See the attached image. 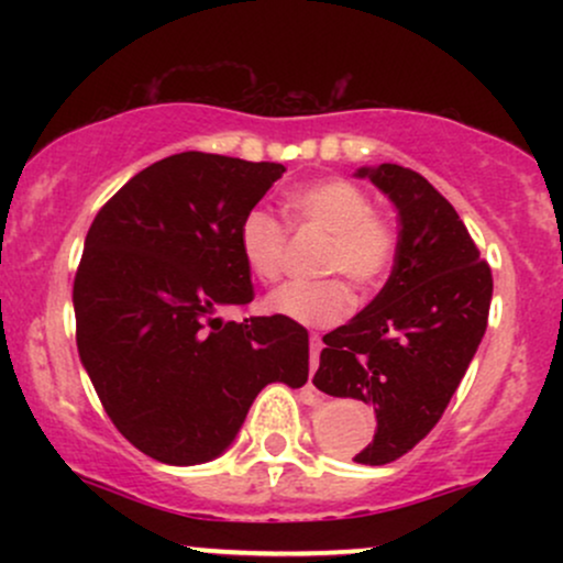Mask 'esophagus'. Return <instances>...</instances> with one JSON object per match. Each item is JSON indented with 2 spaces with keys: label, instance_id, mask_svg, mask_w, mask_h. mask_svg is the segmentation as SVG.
Wrapping results in <instances>:
<instances>
[{
  "label": "esophagus",
  "instance_id": "34e87169",
  "mask_svg": "<svg viewBox=\"0 0 563 563\" xmlns=\"http://www.w3.org/2000/svg\"><path fill=\"white\" fill-rule=\"evenodd\" d=\"M320 352H322L320 335H312V339H309V367H312V373L318 371L320 365ZM309 386H312V380H309Z\"/></svg>",
  "mask_w": 563,
  "mask_h": 563
}]
</instances>
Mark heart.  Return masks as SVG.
<instances>
[{"mask_svg": "<svg viewBox=\"0 0 563 563\" xmlns=\"http://www.w3.org/2000/svg\"><path fill=\"white\" fill-rule=\"evenodd\" d=\"M288 209L296 228L328 235L322 275L346 277L360 294H371L389 277L397 260V230L373 211V198L363 187L341 177L320 179L290 192ZM238 251L256 280L277 283L288 260L286 224L273 211L254 206L238 222ZM267 309L301 325L328 328L346 318L352 294L339 277L288 283L269 296Z\"/></svg>", "mask_w": 563, "mask_h": 563, "instance_id": "1", "label": "heart"}]
</instances>
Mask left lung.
<instances>
[{"label":"left lung","mask_w":563,"mask_h":563,"mask_svg":"<svg viewBox=\"0 0 563 563\" xmlns=\"http://www.w3.org/2000/svg\"><path fill=\"white\" fill-rule=\"evenodd\" d=\"M397 206L394 269L357 318L322 335L312 384L376 412V437L354 455L365 466L397 461L442 418L466 376L493 301V269L450 200L397 164L360 169Z\"/></svg>","instance_id":"1"}]
</instances>
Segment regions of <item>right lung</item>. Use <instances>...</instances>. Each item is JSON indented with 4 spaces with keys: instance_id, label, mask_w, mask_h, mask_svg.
<instances>
[{
    "instance_id": "obj_1",
    "label": "right lung",
    "mask_w": 563,
    "mask_h": 563,
    "mask_svg": "<svg viewBox=\"0 0 563 563\" xmlns=\"http://www.w3.org/2000/svg\"><path fill=\"white\" fill-rule=\"evenodd\" d=\"M283 172L177 153L134 174L87 232L74 280L79 357L115 429L161 463L211 461L264 386L307 384V328L219 318L254 299L238 222Z\"/></svg>"
}]
</instances>
